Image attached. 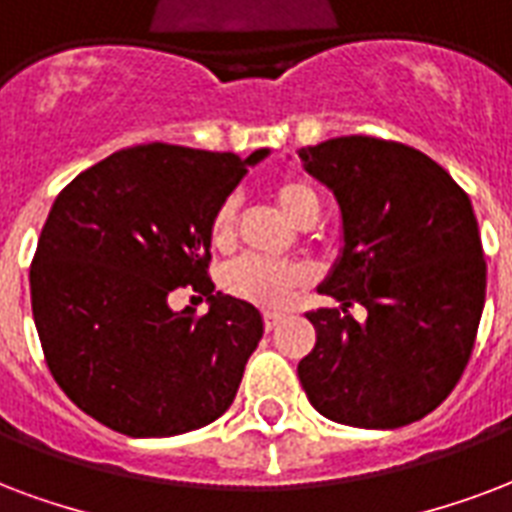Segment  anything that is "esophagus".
<instances>
[{
  "mask_svg": "<svg viewBox=\"0 0 512 512\" xmlns=\"http://www.w3.org/2000/svg\"><path fill=\"white\" fill-rule=\"evenodd\" d=\"M278 324H280V313H264V329H267V332H272Z\"/></svg>",
  "mask_w": 512,
  "mask_h": 512,
  "instance_id": "esophagus-1",
  "label": "esophagus"
}]
</instances>
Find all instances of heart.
Returning a JSON list of instances; mask_svg holds the SVG:
<instances>
[{
	"label": "heart",
	"mask_w": 512,
	"mask_h": 512,
	"mask_svg": "<svg viewBox=\"0 0 512 512\" xmlns=\"http://www.w3.org/2000/svg\"><path fill=\"white\" fill-rule=\"evenodd\" d=\"M272 197L286 213L288 221L310 226L318 218V197L307 183L297 178H283L272 186ZM237 224V199H224L210 215V242L226 248L234 237ZM307 283V270L291 261H270L259 256H242L224 270V288L232 297L251 302L256 307L280 310L286 307L299 288Z\"/></svg>",
	"instance_id": "1"
}]
</instances>
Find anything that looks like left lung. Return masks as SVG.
I'll return each instance as SVG.
<instances>
[{"mask_svg":"<svg viewBox=\"0 0 512 512\" xmlns=\"http://www.w3.org/2000/svg\"><path fill=\"white\" fill-rule=\"evenodd\" d=\"M343 215V253L307 313L315 348L299 361L310 405L329 421L397 429L429 416L470 361L486 261L470 197L426 153L378 137L299 151ZM359 301L361 325L347 313Z\"/></svg>","mask_w":512,"mask_h":512,"instance_id":"8db88e82","label":"left lung"}]
</instances>
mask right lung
Wrapping results in <instances>:
<instances>
[{
    "instance_id": "right-lung-1",
    "label": "right lung",
    "mask_w": 512,
    "mask_h": 512,
    "mask_svg": "<svg viewBox=\"0 0 512 512\" xmlns=\"http://www.w3.org/2000/svg\"><path fill=\"white\" fill-rule=\"evenodd\" d=\"M267 153L134 145L56 197L29 270L34 326L61 391L99 424L172 437L234 402L264 321L251 302L213 294L210 215ZM180 285L211 310L172 311Z\"/></svg>"
}]
</instances>
